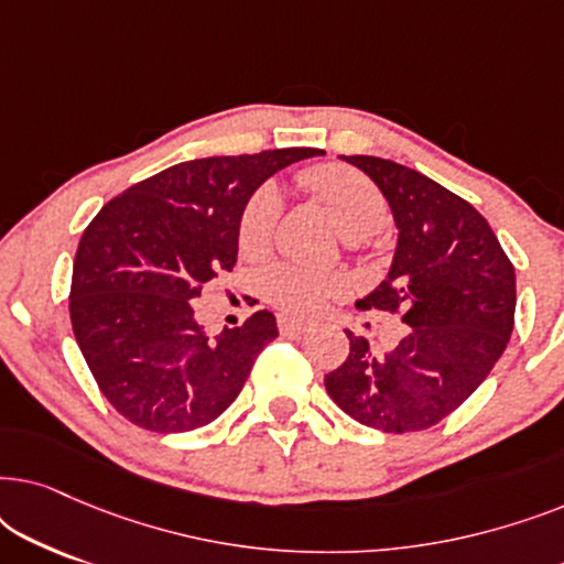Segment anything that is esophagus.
Wrapping results in <instances>:
<instances>
[{"label": "esophagus", "mask_w": 564, "mask_h": 564, "mask_svg": "<svg viewBox=\"0 0 564 564\" xmlns=\"http://www.w3.org/2000/svg\"><path fill=\"white\" fill-rule=\"evenodd\" d=\"M307 328H311V323L288 318V315H284V318H280V334L282 336H303Z\"/></svg>", "instance_id": "1"}]
</instances>
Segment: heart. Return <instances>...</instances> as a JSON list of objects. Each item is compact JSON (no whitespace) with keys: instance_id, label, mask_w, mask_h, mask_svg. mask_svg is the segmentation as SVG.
Wrapping results in <instances>:
<instances>
[{"instance_id":"b5f03b06","label":"heart","mask_w":564,"mask_h":564,"mask_svg":"<svg viewBox=\"0 0 564 564\" xmlns=\"http://www.w3.org/2000/svg\"><path fill=\"white\" fill-rule=\"evenodd\" d=\"M300 182L326 205L344 238L359 241L377 234L388 218L380 189L365 174L346 166H318L300 176ZM282 215V197L274 184L253 192L243 207L238 241L246 253H264L272 243L276 220ZM261 290L269 303L290 315H311L328 297L341 295L346 280L336 272H313L292 264H274L261 276Z\"/></svg>"}]
</instances>
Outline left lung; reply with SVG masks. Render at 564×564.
I'll return each mask as SVG.
<instances>
[{
  "label": "left lung",
  "instance_id": "8db88e82",
  "mask_svg": "<svg viewBox=\"0 0 564 564\" xmlns=\"http://www.w3.org/2000/svg\"><path fill=\"white\" fill-rule=\"evenodd\" d=\"M377 184L398 228L392 264L359 311L403 315L400 344L375 354L349 336L326 375L334 403L369 429L423 431L465 403L513 330L516 272L488 220L426 174L377 156H341Z\"/></svg>",
  "mask_w": 564,
  "mask_h": 564
}]
</instances>
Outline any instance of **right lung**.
Returning a JSON list of instances; mask_svg holds the SVG:
<instances>
[{
	"label": "right lung",
	"instance_id": "add662e5",
	"mask_svg": "<svg viewBox=\"0 0 564 564\" xmlns=\"http://www.w3.org/2000/svg\"><path fill=\"white\" fill-rule=\"evenodd\" d=\"M276 149L192 159L133 184L84 230L74 259L72 326L102 395L122 419L180 434L218 419L259 351L280 336L269 311L210 336L195 300L238 257L253 192L280 169L323 156Z\"/></svg>",
	"mask_w": 564,
	"mask_h": 564
}]
</instances>
